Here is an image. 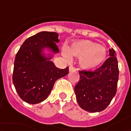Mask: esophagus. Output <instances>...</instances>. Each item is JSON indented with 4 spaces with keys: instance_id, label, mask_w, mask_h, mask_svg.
Masks as SVG:
<instances>
[{
    "instance_id": "34e87169",
    "label": "esophagus",
    "mask_w": 131,
    "mask_h": 131,
    "mask_svg": "<svg viewBox=\"0 0 131 131\" xmlns=\"http://www.w3.org/2000/svg\"><path fill=\"white\" fill-rule=\"evenodd\" d=\"M69 70H70V72H72V71H75L76 69L74 68V67H72V66H70V67H69Z\"/></svg>"
}]
</instances>
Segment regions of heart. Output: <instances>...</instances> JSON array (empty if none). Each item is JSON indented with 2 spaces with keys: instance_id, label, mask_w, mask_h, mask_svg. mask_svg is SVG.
<instances>
[{
  "instance_id": "b5f03b06",
  "label": "heart",
  "mask_w": 131,
  "mask_h": 131,
  "mask_svg": "<svg viewBox=\"0 0 131 131\" xmlns=\"http://www.w3.org/2000/svg\"><path fill=\"white\" fill-rule=\"evenodd\" d=\"M67 58L70 56L79 58V65L85 70H94L100 67L106 58L105 47L90 40H79L73 43L64 51Z\"/></svg>"
}]
</instances>
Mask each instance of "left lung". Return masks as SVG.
<instances>
[{"label":"left lung","instance_id":"1","mask_svg":"<svg viewBox=\"0 0 131 131\" xmlns=\"http://www.w3.org/2000/svg\"><path fill=\"white\" fill-rule=\"evenodd\" d=\"M110 56L94 71H79L80 80L74 87L79 106L90 112L105 110L116 94L119 78L116 53L110 49Z\"/></svg>","mask_w":131,"mask_h":131}]
</instances>
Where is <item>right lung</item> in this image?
Returning a JSON list of instances; mask_svg holds the SVG:
<instances>
[{"instance_id":"add662e5","label":"right lung","mask_w":131,"mask_h":131,"mask_svg":"<svg viewBox=\"0 0 131 131\" xmlns=\"http://www.w3.org/2000/svg\"><path fill=\"white\" fill-rule=\"evenodd\" d=\"M59 34L53 32H40L27 38L16 53L13 83L17 93L24 102L35 104L47 99L55 82L69 72L57 68L51 59L59 53L57 43ZM48 48L53 53L48 57L43 53Z\"/></svg>"}]
</instances>
